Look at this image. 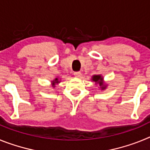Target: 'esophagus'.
<instances>
[{"instance_id": "obj_1", "label": "esophagus", "mask_w": 150, "mask_h": 150, "mask_svg": "<svg viewBox=\"0 0 150 150\" xmlns=\"http://www.w3.org/2000/svg\"><path fill=\"white\" fill-rule=\"evenodd\" d=\"M74 76L77 78H79L80 76H81V73L80 72H74Z\"/></svg>"}]
</instances>
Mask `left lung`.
Returning a JSON list of instances; mask_svg holds the SVG:
<instances>
[{"mask_svg": "<svg viewBox=\"0 0 150 150\" xmlns=\"http://www.w3.org/2000/svg\"><path fill=\"white\" fill-rule=\"evenodd\" d=\"M91 80L92 82H95L96 85L98 84L100 90H104L107 88V85L104 83V77L101 76V74H95V75L92 76Z\"/></svg>", "mask_w": 150, "mask_h": 150, "instance_id": "8db88e82", "label": "left lung"}]
</instances>
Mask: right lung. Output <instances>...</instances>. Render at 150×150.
I'll list each match as a JSON object with an SVG mask.
<instances>
[{"mask_svg":"<svg viewBox=\"0 0 150 150\" xmlns=\"http://www.w3.org/2000/svg\"><path fill=\"white\" fill-rule=\"evenodd\" d=\"M60 82H61L60 79H59L58 77H56V78H55V79H54L52 81V83H51L52 86L53 87V88H55V85H56V84H59V83H60Z\"/></svg>","mask_w":150,"mask_h":150,"instance_id":"add662e5","label":"right lung"}]
</instances>
